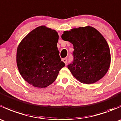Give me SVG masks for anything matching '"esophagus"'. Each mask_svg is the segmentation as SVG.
<instances>
[{
	"label": "esophagus",
	"mask_w": 121,
	"mask_h": 121,
	"mask_svg": "<svg viewBox=\"0 0 121 121\" xmlns=\"http://www.w3.org/2000/svg\"><path fill=\"white\" fill-rule=\"evenodd\" d=\"M63 60V61L64 62V63H65V64H67V59L66 58H63V60Z\"/></svg>",
	"instance_id": "obj_1"
}]
</instances>
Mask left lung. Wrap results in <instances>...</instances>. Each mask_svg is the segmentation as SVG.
Here are the masks:
<instances>
[{
	"instance_id": "1",
	"label": "left lung",
	"mask_w": 121,
	"mask_h": 121,
	"mask_svg": "<svg viewBox=\"0 0 121 121\" xmlns=\"http://www.w3.org/2000/svg\"><path fill=\"white\" fill-rule=\"evenodd\" d=\"M61 38L74 46L73 61L67 67L82 83L90 84L102 78L110 66V50L104 37L91 26L65 31Z\"/></svg>"
}]
</instances>
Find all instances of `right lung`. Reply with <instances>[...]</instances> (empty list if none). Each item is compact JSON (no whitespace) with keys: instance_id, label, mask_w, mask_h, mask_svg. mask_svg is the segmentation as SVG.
Segmentation results:
<instances>
[{"instance_id":"obj_1","label":"right lung","mask_w":121,"mask_h":121,"mask_svg":"<svg viewBox=\"0 0 121 121\" xmlns=\"http://www.w3.org/2000/svg\"><path fill=\"white\" fill-rule=\"evenodd\" d=\"M58 33L45 26L38 27L29 33L19 45L16 61L24 80L33 86L45 88L57 78L65 66L57 47Z\"/></svg>"}]
</instances>
